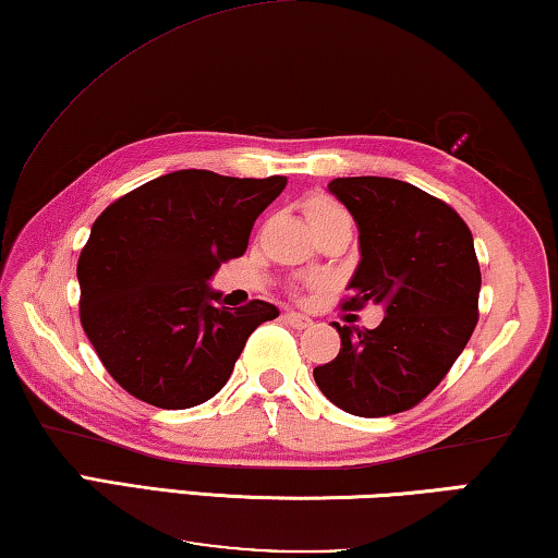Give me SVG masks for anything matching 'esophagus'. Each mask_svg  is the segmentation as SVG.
<instances>
[{"instance_id":"34e87169","label":"esophagus","mask_w":558,"mask_h":558,"mask_svg":"<svg viewBox=\"0 0 558 558\" xmlns=\"http://www.w3.org/2000/svg\"><path fill=\"white\" fill-rule=\"evenodd\" d=\"M286 320H288V325H293L295 330H307V327L313 325L311 317L303 315V313H295V311H288L286 313Z\"/></svg>"}]
</instances>
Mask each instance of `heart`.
I'll use <instances>...</instances> for the list:
<instances>
[{"label":"heart","instance_id":"obj_1","mask_svg":"<svg viewBox=\"0 0 558 558\" xmlns=\"http://www.w3.org/2000/svg\"><path fill=\"white\" fill-rule=\"evenodd\" d=\"M305 216H307V223H311L313 231H317V228H323L327 223H335V220H342L350 216L344 214V208H340L338 203L330 201L327 196H313L305 201Z\"/></svg>","mask_w":558,"mask_h":558}]
</instances>
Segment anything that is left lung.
I'll use <instances>...</instances> for the list:
<instances>
[{
  "label": "left lung",
  "mask_w": 558,
  "mask_h": 558,
  "mask_svg": "<svg viewBox=\"0 0 558 558\" xmlns=\"http://www.w3.org/2000/svg\"><path fill=\"white\" fill-rule=\"evenodd\" d=\"M327 191L360 231L344 307L375 303L385 317L375 330L332 323L340 352L313 377L340 410L387 417L435 390L472 338L482 288L474 238L454 208L412 183L357 175Z\"/></svg>",
  "instance_id": "left-lung-1"
}]
</instances>
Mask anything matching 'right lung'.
<instances>
[{"instance_id":"add662e5","label":"right lung","mask_w":558,"mask_h":558,"mask_svg":"<svg viewBox=\"0 0 558 558\" xmlns=\"http://www.w3.org/2000/svg\"><path fill=\"white\" fill-rule=\"evenodd\" d=\"M286 183L185 168L138 185L94 220L76 265L82 325L129 395L161 410L210 400L255 327L280 315L265 300L220 307L208 280L245 253L255 218Z\"/></svg>"}]
</instances>
